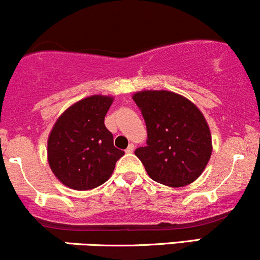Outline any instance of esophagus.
I'll return each instance as SVG.
<instances>
[{
    "label": "esophagus",
    "instance_id": "34e87169",
    "mask_svg": "<svg viewBox=\"0 0 260 260\" xmlns=\"http://www.w3.org/2000/svg\"><path fill=\"white\" fill-rule=\"evenodd\" d=\"M134 147H135V146H134V144H130L129 146H127V149L125 150V151H126L127 153H131V152L134 151Z\"/></svg>",
    "mask_w": 260,
    "mask_h": 260
}]
</instances>
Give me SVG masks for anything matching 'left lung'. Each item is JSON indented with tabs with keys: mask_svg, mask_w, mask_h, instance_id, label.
I'll list each match as a JSON object with an SVG mask.
<instances>
[{
	"mask_svg": "<svg viewBox=\"0 0 260 260\" xmlns=\"http://www.w3.org/2000/svg\"><path fill=\"white\" fill-rule=\"evenodd\" d=\"M147 129L146 146L135 150L147 175L170 187L200 177L212 153V138L201 110L180 94L142 90L133 95Z\"/></svg>",
	"mask_w": 260,
	"mask_h": 260,
	"instance_id": "left-lung-1",
	"label": "left lung"
}]
</instances>
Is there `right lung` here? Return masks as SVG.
I'll list each match as a JSON object with an SVG mask.
<instances>
[{"mask_svg": "<svg viewBox=\"0 0 260 260\" xmlns=\"http://www.w3.org/2000/svg\"><path fill=\"white\" fill-rule=\"evenodd\" d=\"M113 100L107 95L79 100L58 118L49 134V167L69 188L85 191L103 185L124 155L104 124Z\"/></svg>", "mask_w": 260, "mask_h": 260, "instance_id": "obj_1", "label": "right lung"}]
</instances>
